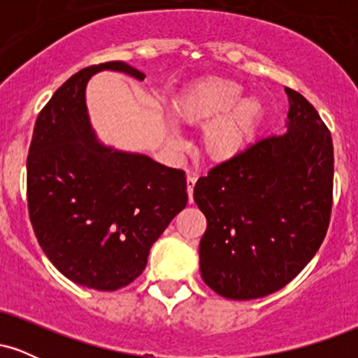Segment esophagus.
<instances>
[{
    "label": "esophagus",
    "mask_w": 358,
    "mask_h": 358,
    "mask_svg": "<svg viewBox=\"0 0 358 358\" xmlns=\"http://www.w3.org/2000/svg\"><path fill=\"white\" fill-rule=\"evenodd\" d=\"M196 183V176L195 175H188L187 176V192H188V202H193V187Z\"/></svg>",
    "instance_id": "obj_1"
}]
</instances>
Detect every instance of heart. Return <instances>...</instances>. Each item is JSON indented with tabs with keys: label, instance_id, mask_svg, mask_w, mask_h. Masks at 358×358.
<instances>
[{
	"label": "heart",
	"instance_id": "obj_1",
	"mask_svg": "<svg viewBox=\"0 0 358 358\" xmlns=\"http://www.w3.org/2000/svg\"><path fill=\"white\" fill-rule=\"evenodd\" d=\"M239 82L208 79L185 90L173 102V116L183 124L203 127L202 148L213 162H227L252 141L262 119L256 99H242Z\"/></svg>",
	"mask_w": 358,
	"mask_h": 358
}]
</instances>
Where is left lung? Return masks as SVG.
<instances>
[{"mask_svg": "<svg viewBox=\"0 0 358 358\" xmlns=\"http://www.w3.org/2000/svg\"><path fill=\"white\" fill-rule=\"evenodd\" d=\"M286 133L262 138L199 178L207 219L200 241L205 285L229 299L285 287L313 259L334 203V143L301 94L286 87Z\"/></svg>", "mask_w": 358, "mask_h": 358, "instance_id": "1", "label": "left lung"}]
</instances>
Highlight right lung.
<instances>
[{"mask_svg":"<svg viewBox=\"0 0 358 358\" xmlns=\"http://www.w3.org/2000/svg\"><path fill=\"white\" fill-rule=\"evenodd\" d=\"M101 71L145 79L124 62H106L64 82L36 117L27 196L35 236L52 264L77 285L116 291L145 271L151 245L187 207L188 195L182 170L96 138L85 85Z\"/></svg>","mask_w":358,"mask_h":358,"instance_id":"obj_1","label":"right lung"}]
</instances>
